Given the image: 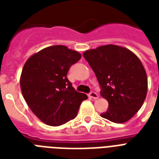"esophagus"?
Returning a JSON list of instances; mask_svg holds the SVG:
<instances>
[{
  "instance_id": "obj_1",
  "label": "esophagus",
  "mask_w": 159,
  "mask_h": 159,
  "mask_svg": "<svg viewBox=\"0 0 159 159\" xmlns=\"http://www.w3.org/2000/svg\"><path fill=\"white\" fill-rule=\"evenodd\" d=\"M89 97H91V98H92V99H94V100H97L99 98V96H98V94L97 93H96V92H92L91 93L89 94Z\"/></svg>"
}]
</instances>
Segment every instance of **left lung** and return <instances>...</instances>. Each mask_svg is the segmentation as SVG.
<instances>
[{
    "instance_id": "8db88e82",
    "label": "left lung",
    "mask_w": 159,
    "mask_h": 159,
    "mask_svg": "<svg viewBox=\"0 0 159 159\" xmlns=\"http://www.w3.org/2000/svg\"><path fill=\"white\" fill-rule=\"evenodd\" d=\"M94 71L109 103L101 116L114 123L130 120L143 106L148 91V78L142 62L133 52L121 46L107 44L83 53Z\"/></svg>"
}]
</instances>
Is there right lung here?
Instances as JSON below:
<instances>
[{
  "label": "right lung",
  "mask_w": 159,
  "mask_h": 159,
  "mask_svg": "<svg viewBox=\"0 0 159 159\" xmlns=\"http://www.w3.org/2000/svg\"><path fill=\"white\" fill-rule=\"evenodd\" d=\"M82 55L64 45L49 46L28 58L20 75L22 95L32 112L46 125L58 126L77 116L86 94L68 81L70 67Z\"/></svg>",
  "instance_id": "1"
}]
</instances>
